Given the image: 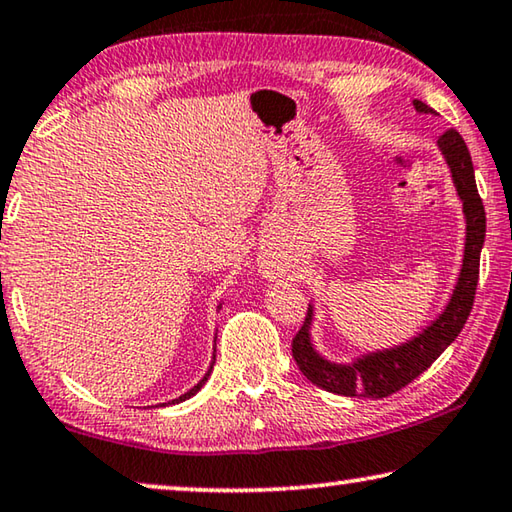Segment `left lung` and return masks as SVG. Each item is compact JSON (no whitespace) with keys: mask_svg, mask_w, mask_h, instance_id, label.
I'll return each mask as SVG.
<instances>
[{"mask_svg":"<svg viewBox=\"0 0 512 512\" xmlns=\"http://www.w3.org/2000/svg\"><path fill=\"white\" fill-rule=\"evenodd\" d=\"M415 108L420 113L435 115L431 106H426L420 99H415ZM438 145L445 154L451 167L458 197L463 199V211L467 220V242H465V261L460 270L454 297L438 320L429 329L417 335L406 345L379 351L356 360L351 365H333L315 354L308 338V326H311V308H308L306 320L301 329L292 338V358L304 372L308 381H313L317 388L342 397H367L383 399L406 388L422 372L429 370L442 351H445L456 335L463 331L469 313L474 306L476 283H479V261L481 247L485 240V208L479 190H476L474 165L463 136L456 129H449L440 136Z\"/></svg>","mask_w":512,"mask_h":512,"instance_id":"obj_1","label":"left lung"}]
</instances>
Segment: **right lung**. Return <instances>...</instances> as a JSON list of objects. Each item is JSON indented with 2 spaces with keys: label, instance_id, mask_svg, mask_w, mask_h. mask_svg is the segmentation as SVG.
<instances>
[{
  "label": "right lung",
  "instance_id": "1",
  "mask_svg": "<svg viewBox=\"0 0 512 512\" xmlns=\"http://www.w3.org/2000/svg\"><path fill=\"white\" fill-rule=\"evenodd\" d=\"M208 374H211V372H208ZM208 374H206V376H204V379H201V381H199V383L195 385V388H192L190 392H186V395H181L179 399H174V401H172V404H179V401H186V399H190L192 395H195V392H197V390L201 388V385H204V383H206V379H208Z\"/></svg>",
  "mask_w": 512,
  "mask_h": 512
}]
</instances>
